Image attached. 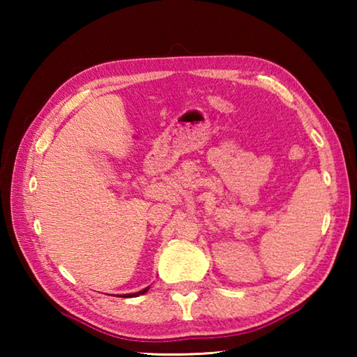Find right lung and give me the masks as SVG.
I'll return each instance as SVG.
<instances>
[{
	"label": "right lung",
	"mask_w": 357,
	"mask_h": 357,
	"mask_svg": "<svg viewBox=\"0 0 357 357\" xmlns=\"http://www.w3.org/2000/svg\"><path fill=\"white\" fill-rule=\"evenodd\" d=\"M149 289V287L148 288H144V289H142V291H138V293H134V294H124V298H129V296H140V294H144Z\"/></svg>",
	"instance_id": "obj_1"
}]
</instances>
